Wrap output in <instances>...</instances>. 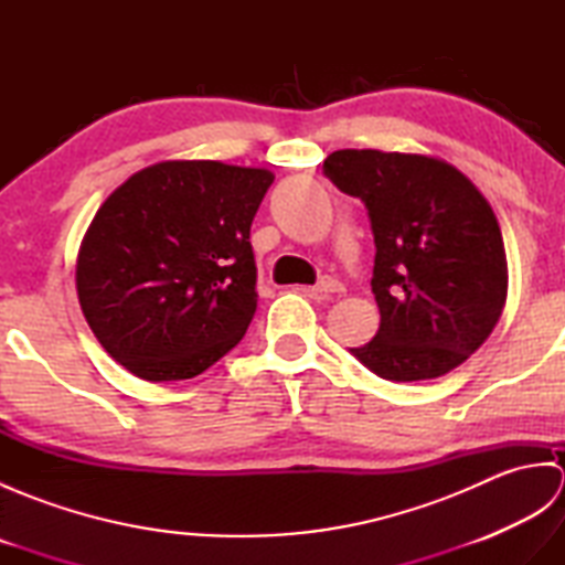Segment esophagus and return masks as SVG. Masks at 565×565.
I'll return each instance as SVG.
<instances>
[{"label": "esophagus", "mask_w": 565, "mask_h": 565, "mask_svg": "<svg viewBox=\"0 0 565 565\" xmlns=\"http://www.w3.org/2000/svg\"><path fill=\"white\" fill-rule=\"evenodd\" d=\"M310 291L316 296H334V294H342L344 286L338 279H332V276H326V279H320Z\"/></svg>", "instance_id": "34e87169"}]
</instances>
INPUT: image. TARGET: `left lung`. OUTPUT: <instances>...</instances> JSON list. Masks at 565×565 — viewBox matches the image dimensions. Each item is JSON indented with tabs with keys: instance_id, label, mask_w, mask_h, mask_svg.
<instances>
[{
	"instance_id": "1",
	"label": "left lung",
	"mask_w": 565,
	"mask_h": 565,
	"mask_svg": "<svg viewBox=\"0 0 565 565\" xmlns=\"http://www.w3.org/2000/svg\"><path fill=\"white\" fill-rule=\"evenodd\" d=\"M322 172L364 201L381 326L352 354L388 381L449 374L481 347L508 301L505 243L478 186L447 160L338 150Z\"/></svg>"
}]
</instances>
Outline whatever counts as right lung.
<instances>
[{"mask_svg": "<svg viewBox=\"0 0 565 565\" xmlns=\"http://www.w3.org/2000/svg\"><path fill=\"white\" fill-rule=\"evenodd\" d=\"M274 182L264 167L164 160L111 191L75 264L102 347L146 381L203 374L257 310L249 225Z\"/></svg>", "mask_w": 565, "mask_h": 565, "instance_id": "obj_1", "label": "right lung"}]
</instances>
